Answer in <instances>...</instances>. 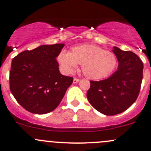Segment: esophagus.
I'll use <instances>...</instances> for the list:
<instances>
[{"label": "esophagus", "mask_w": 151, "mask_h": 151, "mask_svg": "<svg viewBox=\"0 0 151 151\" xmlns=\"http://www.w3.org/2000/svg\"><path fill=\"white\" fill-rule=\"evenodd\" d=\"M79 81H80V80H79L78 78H76V77H74V80H73V83H77Z\"/></svg>", "instance_id": "obj_1"}]
</instances>
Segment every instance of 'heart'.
<instances>
[{"label": "heart", "instance_id": "heart-1", "mask_svg": "<svg viewBox=\"0 0 151 151\" xmlns=\"http://www.w3.org/2000/svg\"><path fill=\"white\" fill-rule=\"evenodd\" d=\"M57 59L67 73H73L78 64H82L83 74L94 80L109 77L118 64L116 55L113 52L93 44L73 47L71 52L63 50Z\"/></svg>", "mask_w": 151, "mask_h": 151}]
</instances>
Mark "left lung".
Masks as SVG:
<instances>
[{
  "mask_svg": "<svg viewBox=\"0 0 151 151\" xmlns=\"http://www.w3.org/2000/svg\"><path fill=\"white\" fill-rule=\"evenodd\" d=\"M112 52L119 64L118 70L109 78L90 81L87 92L90 104L106 115L121 113L137 99L142 80L143 63L135 53L114 47Z\"/></svg>",
  "mask_w": 151,
  "mask_h": 151,
  "instance_id": "obj_1",
  "label": "left lung"
}]
</instances>
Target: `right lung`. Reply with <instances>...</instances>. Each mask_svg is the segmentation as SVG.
Listing matches in <instances>:
<instances>
[{
  "label": "right lung",
  "mask_w": 151,
  "mask_h": 151,
  "mask_svg": "<svg viewBox=\"0 0 151 151\" xmlns=\"http://www.w3.org/2000/svg\"><path fill=\"white\" fill-rule=\"evenodd\" d=\"M64 44L41 45L12 59L10 91L28 112L39 115L54 110L63 99L73 77L62 75L56 60Z\"/></svg>",
  "instance_id": "1"
}]
</instances>
